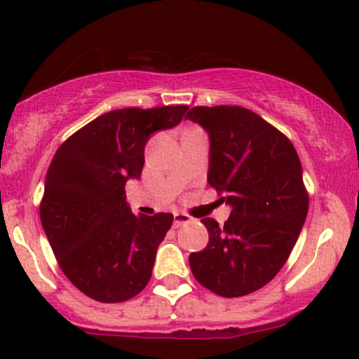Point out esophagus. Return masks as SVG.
<instances>
[{"label":"esophagus","instance_id":"1","mask_svg":"<svg viewBox=\"0 0 359 359\" xmlns=\"http://www.w3.org/2000/svg\"><path fill=\"white\" fill-rule=\"evenodd\" d=\"M189 222H192V217L187 215V213H182V212L174 213V226H175V229H179V226L184 225V224H189Z\"/></svg>","mask_w":359,"mask_h":359}]
</instances>
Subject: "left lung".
<instances>
[{"instance_id":"8db88e82","label":"left lung","mask_w":359,"mask_h":359,"mask_svg":"<svg viewBox=\"0 0 359 359\" xmlns=\"http://www.w3.org/2000/svg\"><path fill=\"white\" fill-rule=\"evenodd\" d=\"M187 119L210 137L207 180L232 207L224 226L202 219L208 245L190 253L195 280L225 298L253 293L288 260L308 213L302 162L292 140L240 106H197Z\"/></svg>"}]
</instances>
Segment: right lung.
<instances>
[{
    "instance_id": "add662e5",
    "label": "right lung",
    "mask_w": 359,
    "mask_h": 359,
    "mask_svg": "<svg viewBox=\"0 0 359 359\" xmlns=\"http://www.w3.org/2000/svg\"><path fill=\"white\" fill-rule=\"evenodd\" d=\"M189 106L106 112L59 146L39 217L56 260L79 292L121 303L146 288L172 213L135 217L126 182L139 179L149 135L182 121Z\"/></svg>"
}]
</instances>
